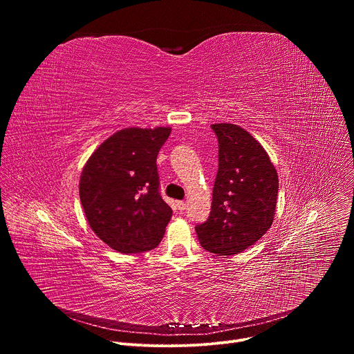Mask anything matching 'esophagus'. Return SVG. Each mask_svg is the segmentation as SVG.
Returning a JSON list of instances; mask_svg holds the SVG:
<instances>
[{"mask_svg":"<svg viewBox=\"0 0 354 354\" xmlns=\"http://www.w3.org/2000/svg\"><path fill=\"white\" fill-rule=\"evenodd\" d=\"M176 206H178V209H179V212H185V209H186V203H185V201H178Z\"/></svg>","mask_w":354,"mask_h":354,"instance_id":"1","label":"esophagus"}]
</instances>
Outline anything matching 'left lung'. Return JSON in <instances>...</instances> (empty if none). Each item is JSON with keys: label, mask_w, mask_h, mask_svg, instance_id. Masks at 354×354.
<instances>
[{"label": "left lung", "mask_w": 354, "mask_h": 354, "mask_svg": "<svg viewBox=\"0 0 354 354\" xmlns=\"http://www.w3.org/2000/svg\"><path fill=\"white\" fill-rule=\"evenodd\" d=\"M218 140V172L212 212L196 225L200 245L216 255H235L259 241L274 220L279 176L265 148L231 123L212 124Z\"/></svg>", "instance_id": "8db88e82"}]
</instances>
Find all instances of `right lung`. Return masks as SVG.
<instances>
[{
    "mask_svg": "<svg viewBox=\"0 0 354 354\" xmlns=\"http://www.w3.org/2000/svg\"><path fill=\"white\" fill-rule=\"evenodd\" d=\"M171 127L123 129L100 144L80 179L92 231L120 254L157 248L172 209L160 194L157 156Z\"/></svg>",
    "mask_w": 354,
    "mask_h": 354,
    "instance_id": "add662e5",
    "label": "right lung"
}]
</instances>
